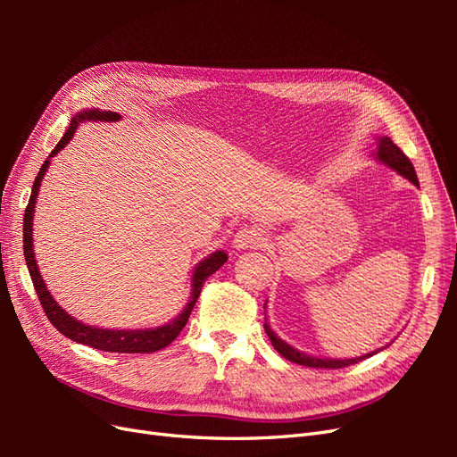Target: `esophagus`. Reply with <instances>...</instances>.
I'll return each instance as SVG.
<instances>
[{
  "label": "esophagus",
  "instance_id": "34e87169",
  "mask_svg": "<svg viewBox=\"0 0 457 457\" xmlns=\"http://www.w3.org/2000/svg\"><path fill=\"white\" fill-rule=\"evenodd\" d=\"M262 242V234L259 228L252 227V225H245L242 227L237 234H234V240L232 245L237 247V250H247V247H255L257 244Z\"/></svg>",
  "mask_w": 457,
  "mask_h": 457
}]
</instances>
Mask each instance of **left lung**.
<instances>
[{
  "label": "left lung",
  "instance_id": "obj_1",
  "mask_svg": "<svg viewBox=\"0 0 457 457\" xmlns=\"http://www.w3.org/2000/svg\"><path fill=\"white\" fill-rule=\"evenodd\" d=\"M376 158L381 163H385L386 168H391L398 175H403L404 179H408L410 183H413L416 187L420 185L416 170H413L410 158L391 141V137H379ZM265 331H267V336H269V339L272 343V347L278 351L284 358H287L289 362H295V364H301V366H309V368H331V370L345 368V366H351V364L361 362V361H364V358L378 353V351H373L370 354L358 356V358H320V356H311L307 353H301V351L294 349L292 345H287L284 339H280L278 336H276L274 331L270 329L267 320H265Z\"/></svg>",
  "mask_w": 457,
  "mask_h": 457
}]
</instances>
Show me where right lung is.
<instances>
[{
  "instance_id": "1",
  "label": "right lung",
  "mask_w": 457,
  "mask_h": 457,
  "mask_svg": "<svg viewBox=\"0 0 457 457\" xmlns=\"http://www.w3.org/2000/svg\"><path fill=\"white\" fill-rule=\"evenodd\" d=\"M118 121L121 120V116L118 112H110V110H99V108H91V110H81L76 116H72L71 120V128L66 129V133L62 135V139L59 141V145L51 150L49 158L41 163L39 173L36 177V181L32 185V195L29 200V205H26L24 212V223H22V238H24V259H26V267H29V272L32 276L34 282V289L39 297L41 307H44L49 322L57 328L62 336H66L68 339H72L76 343L87 345V347L99 349V351H106V353H156L168 345L181 334V329L187 326L188 316L195 309L196 301L200 297L202 286L204 282L210 278V276L219 270L220 267L227 262V253L225 252H215L210 257H205L204 261H200L195 274H192V292H190V299L187 303V307L181 311L177 318H173L171 322L158 326V328H146V329H104V328H96V326H87L84 322L76 320L71 314H68L57 301L53 299V295L49 294V289L41 278V272L36 265V257H34V240H32V225H34V207H36V198L39 192V185L41 179L47 173L51 158L57 154L59 150H62L71 139L74 137L76 129L79 123L84 121Z\"/></svg>"
}]
</instances>
